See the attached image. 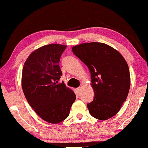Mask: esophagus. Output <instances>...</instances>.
Returning <instances> with one entry per match:
<instances>
[{"label": "esophagus", "instance_id": "34e87169", "mask_svg": "<svg viewBox=\"0 0 148 148\" xmlns=\"http://www.w3.org/2000/svg\"><path fill=\"white\" fill-rule=\"evenodd\" d=\"M81 90V87H78L77 88V90H78V91H79V90Z\"/></svg>", "mask_w": 148, "mask_h": 148}]
</instances>
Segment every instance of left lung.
<instances>
[{
  "label": "left lung",
  "instance_id": "8db88e82",
  "mask_svg": "<svg viewBox=\"0 0 148 148\" xmlns=\"http://www.w3.org/2000/svg\"><path fill=\"white\" fill-rule=\"evenodd\" d=\"M90 73L95 97L87 104L90 115L105 120L116 114L130 87L128 65L119 51L105 44L85 43L72 47Z\"/></svg>",
  "mask_w": 148,
  "mask_h": 148
}]
</instances>
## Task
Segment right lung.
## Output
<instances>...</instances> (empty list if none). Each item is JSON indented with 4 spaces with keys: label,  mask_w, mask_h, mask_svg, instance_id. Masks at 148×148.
<instances>
[{
    "label": "right lung",
    "mask_w": 148,
    "mask_h": 148,
    "mask_svg": "<svg viewBox=\"0 0 148 148\" xmlns=\"http://www.w3.org/2000/svg\"><path fill=\"white\" fill-rule=\"evenodd\" d=\"M66 45L49 44L33 51L22 70L25 97L37 114L49 123H60L68 117L76 95L62 82L60 58Z\"/></svg>",
    "instance_id": "add662e5"
}]
</instances>
